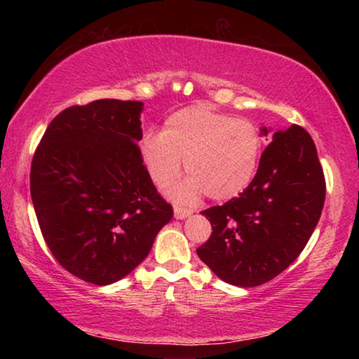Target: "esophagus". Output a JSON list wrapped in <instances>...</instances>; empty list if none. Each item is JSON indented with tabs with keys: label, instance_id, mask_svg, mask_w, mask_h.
Returning a JSON list of instances; mask_svg holds the SVG:
<instances>
[{
	"label": "esophagus",
	"instance_id": "34e87169",
	"mask_svg": "<svg viewBox=\"0 0 359 359\" xmlns=\"http://www.w3.org/2000/svg\"><path fill=\"white\" fill-rule=\"evenodd\" d=\"M191 214H193V210H190V209L180 208V205H175L174 208V217L177 218V220H184V218L190 217Z\"/></svg>",
	"mask_w": 359,
	"mask_h": 359
}]
</instances>
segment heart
<instances>
[{
    "mask_svg": "<svg viewBox=\"0 0 359 359\" xmlns=\"http://www.w3.org/2000/svg\"><path fill=\"white\" fill-rule=\"evenodd\" d=\"M139 149L158 188L171 185L185 163L190 177L174 188V199L193 203L205 193L212 201L223 203L250 187L263 154V136L252 121L194 104L169 115L161 135L147 133Z\"/></svg>",
    "mask_w": 359,
    "mask_h": 359,
    "instance_id": "obj_1",
    "label": "heart"
}]
</instances>
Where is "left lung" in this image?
Returning a JSON list of instances; mask_svg holds the SVG:
<instances>
[{
    "instance_id": "obj_1",
    "label": "left lung",
    "mask_w": 359,
    "mask_h": 359,
    "mask_svg": "<svg viewBox=\"0 0 359 359\" xmlns=\"http://www.w3.org/2000/svg\"><path fill=\"white\" fill-rule=\"evenodd\" d=\"M269 130L263 126L261 135ZM326 182L317 147L299 125L274 133L239 198L203 210L212 234L196 253L236 287L272 280L299 257L320 220Z\"/></svg>"
}]
</instances>
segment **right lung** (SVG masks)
Wrapping results in <instances>:
<instances>
[{
  "instance_id": "obj_1",
  "label": "right lung",
  "mask_w": 359,
  "mask_h": 359,
  "mask_svg": "<svg viewBox=\"0 0 359 359\" xmlns=\"http://www.w3.org/2000/svg\"><path fill=\"white\" fill-rule=\"evenodd\" d=\"M141 101L98 100L50 121L29 190L47 247L72 276L111 285L147 257L172 208L145 169Z\"/></svg>"
}]
</instances>
